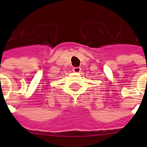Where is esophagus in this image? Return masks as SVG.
Masks as SVG:
<instances>
[{"label": "esophagus", "mask_w": 147, "mask_h": 147, "mask_svg": "<svg viewBox=\"0 0 147 147\" xmlns=\"http://www.w3.org/2000/svg\"><path fill=\"white\" fill-rule=\"evenodd\" d=\"M81 67H75L73 68V71L75 73V74H79L80 72H81Z\"/></svg>", "instance_id": "34e87169"}]
</instances>
